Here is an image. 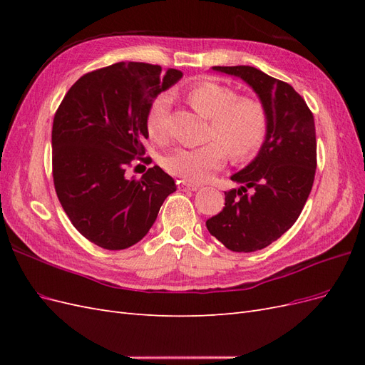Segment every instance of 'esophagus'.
<instances>
[{"label":"esophagus","instance_id":"obj_1","mask_svg":"<svg viewBox=\"0 0 365 365\" xmlns=\"http://www.w3.org/2000/svg\"><path fill=\"white\" fill-rule=\"evenodd\" d=\"M181 189H182V190H192V192H196L197 189H200V185H196V184H192V182H185V181H182V182H181Z\"/></svg>","mask_w":365,"mask_h":365}]
</instances>
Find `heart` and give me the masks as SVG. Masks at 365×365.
I'll list each match as a JSON object with an SVG mask.
<instances>
[{"label": "heart", "instance_id": "1", "mask_svg": "<svg viewBox=\"0 0 365 365\" xmlns=\"http://www.w3.org/2000/svg\"><path fill=\"white\" fill-rule=\"evenodd\" d=\"M190 105L210 118L208 145L176 149L164 158V169L185 181L200 182L220 169L227 150L235 161H247L260 149L267 135L268 120L263 106L248 97H239L228 86L202 82L187 93ZM170 96L155 97L146 114L148 135L157 143L169 140Z\"/></svg>", "mask_w": 365, "mask_h": 365}]
</instances>
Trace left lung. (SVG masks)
I'll use <instances>...</instances> for the list:
<instances>
[{"instance_id": "obj_1", "label": "left lung", "mask_w": 365, "mask_h": 365, "mask_svg": "<svg viewBox=\"0 0 365 365\" xmlns=\"http://www.w3.org/2000/svg\"><path fill=\"white\" fill-rule=\"evenodd\" d=\"M237 76L260 97L268 128L259 155L231 180L240 189L225 192V207L207 219V230L236 252L262 250L286 233L300 216L317 169L315 123L304 98L283 81L260 70L213 67Z\"/></svg>"}]
</instances>
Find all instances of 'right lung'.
<instances>
[{"label":"right lung","instance_id":"1","mask_svg":"<svg viewBox=\"0 0 365 365\" xmlns=\"http://www.w3.org/2000/svg\"><path fill=\"white\" fill-rule=\"evenodd\" d=\"M182 77L180 70L118 62L83 74L53 120V182L79 233L105 250L129 248L148 235L165 197L176 190L160 165L128 176L145 155L148 109Z\"/></svg>","mask_w":365,"mask_h":365}]
</instances>
